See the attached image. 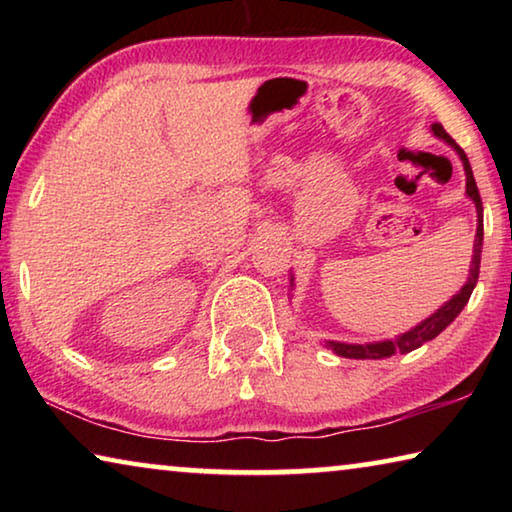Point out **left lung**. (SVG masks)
Here are the masks:
<instances>
[{"label": "left lung", "instance_id": "8db88e82", "mask_svg": "<svg viewBox=\"0 0 512 512\" xmlns=\"http://www.w3.org/2000/svg\"><path fill=\"white\" fill-rule=\"evenodd\" d=\"M433 135L438 140H443L445 144L452 146V149L458 153V158L463 162L465 169V196L470 198L476 207V237H474V255L470 262V275H467V282L461 287V291L454 293L443 307L433 311L429 318H424L422 323H418L415 327H411L409 332H404L395 339H386V341H372V343H343V341H325V348L332 350L336 357H345V359H386L393 357L395 352L406 354L411 350H418L420 345H424L427 341H433L436 336L443 332L445 327H449V323H454V318L461 314L463 307L470 300L472 291L476 287V280H479V268H481V248H483V205H481V196L479 189H476V180L474 173L470 167V160H467L465 151L458 146L449 133L445 131L440 124L431 126ZM291 291H293V275H291Z\"/></svg>", "mask_w": 512, "mask_h": 512}]
</instances>
